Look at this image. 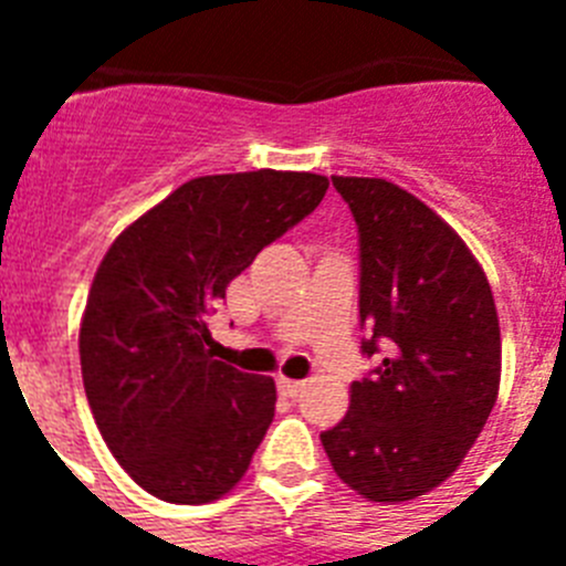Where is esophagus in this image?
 <instances>
[{
  "mask_svg": "<svg viewBox=\"0 0 566 566\" xmlns=\"http://www.w3.org/2000/svg\"><path fill=\"white\" fill-rule=\"evenodd\" d=\"M277 391L283 394V397H300V394L306 391V382H300V379H286V377H280L277 379Z\"/></svg>",
  "mask_w": 566,
  "mask_h": 566,
  "instance_id": "1",
  "label": "esophagus"
}]
</instances>
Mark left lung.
I'll list each match as a JSON object with an SVG mask.
<instances>
[{
	"label": "left lung",
	"mask_w": 566,
	"mask_h": 566,
	"mask_svg": "<svg viewBox=\"0 0 566 566\" xmlns=\"http://www.w3.org/2000/svg\"><path fill=\"white\" fill-rule=\"evenodd\" d=\"M332 181L359 232L363 354L385 357L352 382L348 413L319 442L363 499L411 502L453 476L496 405V303L464 240L408 189Z\"/></svg>",
	"instance_id": "1"
}]
</instances>
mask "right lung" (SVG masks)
Returning a JSON list of instances; mask_svg holds the SVG:
<instances>
[{
    "label": "right lung",
    "instance_id": "1",
    "mask_svg": "<svg viewBox=\"0 0 566 566\" xmlns=\"http://www.w3.org/2000/svg\"><path fill=\"white\" fill-rule=\"evenodd\" d=\"M326 189L314 172L203 175L104 254L78 332L84 394L109 453L155 499L214 502L249 470L274 417V379L212 359L207 319Z\"/></svg>",
    "mask_w": 566,
    "mask_h": 566
}]
</instances>
